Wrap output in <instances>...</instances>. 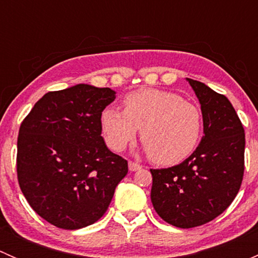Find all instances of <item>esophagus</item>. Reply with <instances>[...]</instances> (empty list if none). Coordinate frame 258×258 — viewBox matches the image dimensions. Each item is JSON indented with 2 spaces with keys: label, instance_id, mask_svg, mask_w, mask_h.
Wrapping results in <instances>:
<instances>
[{
  "label": "esophagus",
  "instance_id": "obj_1",
  "mask_svg": "<svg viewBox=\"0 0 258 258\" xmlns=\"http://www.w3.org/2000/svg\"><path fill=\"white\" fill-rule=\"evenodd\" d=\"M141 167H142V166L140 165V163L134 162V161H130V162H128V168H130V171H132V172H134V171L140 170Z\"/></svg>",
  "mask_w": 258,
  "mask_h": 258
}]
</instances>
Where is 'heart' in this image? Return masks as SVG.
I'll return each mask as SVG.
<instances>
[{
    "mask_svg": "<svg viewBox=\"0 0 258 258\" xmlns=\"http://www.w3.org/2000/svg\"><path fill=\"white\" fill-rule=\"evenodd\" d=\"M103 139L119 152L140 137L150 158L160 165H175L192 155L202 136L200 108L175 92L142 88L128 93L123 111L107 107L101 113Z\"/></svg>",
    "mask_w": 258,
    "mask_h": 258,
    "instance_id": "b5f03b06",
    "label": "heart"
}]
</instances>
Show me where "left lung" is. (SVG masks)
Listing matches in <instances>:
<instances>
[{"mask_svg":"<svg viewBox=\"0 0 258 258\" xmlns=\"http://www.w3.org/2000/svg\"><path fill=\"white\" fill-rule=\"evenodd\" d=\"M204 117V137L179 165L150 170L151 201L163 221L179 228L220 216L240 191L244 172V130L227 97L187 79Z\"/></svg>","mask_w":258,"mask_h":258,"instance_id":"1","label":"left lung"}]
</instances>
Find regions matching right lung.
Listing matches in <instances>:
<instances>
[{
  "label": "right lung",
  "instance_id": "obj_1",
  "mask_svg": "<svg viewBox=\"0 0 258 258\" xmlns=\"http://www.w3.org/2000/svg\"><path fill=\"white\" fill-rule=\"evenodd\" d=\"M114 93L83 83L52 91L21 123L18 184L33 211L56 227L79 230L100 220L128 172L101 136V113Z\"/></svg>",
  "mask_w": 258,
  "mask_h": 258
}]
</instances>
